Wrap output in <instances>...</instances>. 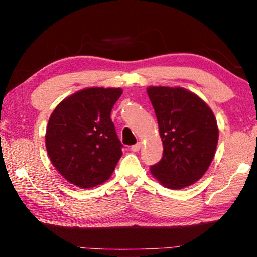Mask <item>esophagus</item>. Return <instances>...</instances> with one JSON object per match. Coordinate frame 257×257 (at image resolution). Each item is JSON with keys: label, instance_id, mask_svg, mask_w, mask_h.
Segmentation results:
<instances>
[{"label": "esophagus", "instance_id": "esophagus-1", "mask_svg": "<svg viewBox=\"0 0 257 257\" xmlns=\"http://www.w3.org/2000/svg\"><path fill=\"white\" fill-rule=\"evenodd\" d=\"M141 147H142V143H141V142H138L137 144L133 145V146H132V149H130V150H132L133 152H138L139 150H141Z\"/></svg>", "mask_w": 257, "mask_h": 257}]
</instances>
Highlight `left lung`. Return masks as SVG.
Masks as SVG:
<instances>
[{
    "instance_id": "8db88e82",
    "label": "left lung",
    "mask_w": 257,
    "mask_h": 257,
    "mask_svg": "<svg viewBox=\"0 0 257 257\" xmlns=\"http://www.w3.org/2000/svg\"><path fill=\"white\" fill-rule=\"evenodd\" d=\"M147 94L158 119L163 156L151 173L167 188L181 189L201 179L214 158L219 129L214 113L181 87L152 86Z\"/></svg>"
}]
</instances>
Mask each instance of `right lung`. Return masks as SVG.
<instances>
[{
    "label": "right lung",
    "mask_w": 257,
    "mask_h": 257,
    "mask_svg": "<svg viewBox=\"0 0 257 257\" xmlns=\"http://www.w3.org/2000/svg\"><path fill=\"white\" fill-rule=\"evenodd\" d=\"M121 94V88H85L64 98L51 114L46 151L70 184L87 189L103 184L114 171L122 144L110 115Z\"/></svg>",
    "instance_id": "obj_1"
}]
</instances>
